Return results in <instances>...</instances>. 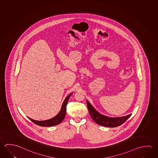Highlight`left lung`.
Here are the masks:
<instances>
[{"label":"left lung","instance_id":"obj_1","mask_svg":"<svg viewBox=\"0 0 158 158\" xmlns=\"http://www.w3.org/2000/svg\"><path fill=\"white\" fill-rule=\"evenodd\" d=\"M86 104L91 118L98 124L104 127H119L126 122V120L131 116V114H129L127 116L119 118H109L99 113L88 100H86Z\"/></svg>","mask_w":158,"mask_h":158}]
</instances>
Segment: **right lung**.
<instances>
[{
    "instance_id": "right-lung-1",
    "label": "right lung",
    "mask_w": 158,
    "mask_h": 158,
    "mask_svg": "<svg viewBox=\"0 0 158 158\" xmlns=\"http://www.w3.org/2000/svg\"><path fill=\"white\" fill-rule=\"evenodd\" d=\"M71 94H72V93L70 94L65 98L64 102L63 103V105L61 106V110L60 111V112L59 113L58 115H56L55 117H54L53 118L49 119L47 120H44V121H37V120L31 119L28 117V118L30 119L31 122H33L34 124L39 125V126H41V127H52V126H54V125H56L60 124L64 120V118L65 116L67 103H68V100L69 99Z\"/></svg>"
}]
</instances>
